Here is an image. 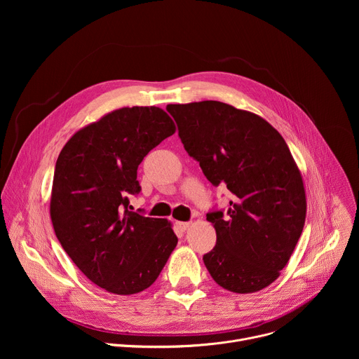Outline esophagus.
I'll return each instance as SVG.
<instances>
[{"label":"esophagus","mask_w":359,"mask_h":359,"mask_svg":"<svg viewBox=\"0 0 359 359\" xmlns=\"http://www.w3.org/2000/svg\"><path fill=\"white\" fill-rule=\"evenodd\" d=\"M176 227H177L180 231H186V230L190 227V223H189V222H176Z\"/></svg>","instance_id":"1"}]
</instances>
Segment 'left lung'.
Returning <instances> with one entry per match:
<instances>
[{"instance_id":"left-lung-1","label":"left lung","mask_w":359,"mask_h":359,"mask_svg":"<svg viewBox=\"0 0 359 359\" xmlns=\"http://www.w3.org/2000/svg\"><path fill=\"white\" fill-rule=\"evenodd\" d=\"M168 111L204 176L234 196L227 215L206 216L217 243L203 255L204 266L231 292L269 287L287 266L306 215L302 176L285 140L262 116L219 100Z\"/></svg>"}]
</instances>
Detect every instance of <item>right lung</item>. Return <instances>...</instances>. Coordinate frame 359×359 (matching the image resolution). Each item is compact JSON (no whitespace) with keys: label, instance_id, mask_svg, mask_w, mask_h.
Masks as SVG:
<instances>
[{"label":"right lung","instance_id":"add662e5","mask_svg":"<svg viewBox=\"0 0 359 359\" xmlns=\"http://www.w3.org/2000/svg\"><path fill=\"white\" fill-rule=\"evenodd\" d=\"M175 132L158 107L121 108L79 129L60 153L50 220L75 266L108 292L150 287L177 244L170 222L128 210V196L140 191L137 166Z\"/></svg>","mask_w":359,"mask_h":359}]
</instances>
